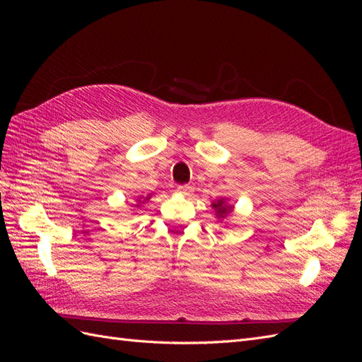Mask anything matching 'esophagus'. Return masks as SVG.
Segmentation results:
<instances>
[{
  "label": "esophagus",
  "instance_id": "1",
  "mask_svg": "<svg viewBox=\"0 0 362 362\" xmlns=\"http://www.w3.org/2000/svg\"><path fill=\"white\" fill-rule=\"evenodd\" d=\"M177 190H178L181 194H184V196H190V194L193 193V187H192V185H189V184L178 185Z\"/></svg>",
  "mask_w": 362,
  "mask_h": 362
}]
</instances>
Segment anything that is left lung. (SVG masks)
I'll return each instance as SVG.
<instances>
[{
    "mask_svg": "<svg viewBox=\"0 0 362 362\" xmlns=\"http://www.w3.org/2000/svg\"><path fill=\"white\" fill-rule=\"evenodd\" d=\"M213 206L216 208V211H217V217H223V216H226V214L231 213V210H233V206H228V205H225L223 199L217 201L216 204H213Z\"/></svg>",
    "mask_w": 362,
    "mask_h": 362,
    "instance_id": "8db88e82",
    "label": "left lung"
}]
</instances>
